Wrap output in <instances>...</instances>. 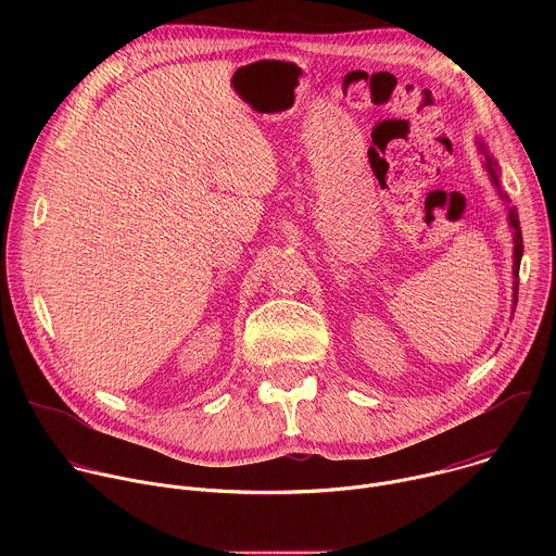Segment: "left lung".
I'll return each instance as SVG.
<instances>
[{
	"label": "left lung",
	"instance_id": "obj_1",
	"mask_svg": "<svg viewBox=\"0 0 556 556\" xmlns=\"http://www.w3.org/2000/svg\"><path fill=\"white\" fill-rule=\"evenodd\" d=\"M480 151L486 155V169H489V176H491V180H493V185L500 189V178H497V163L493 161L491 157V153H489V149L480 142ZM500 195H502V191H500ZM502 198H508V195H502ZM508 222H510V226H513V230H515V249H513V257H515V262H513V277H515V301H517V290H519V264H521V255H523V240H521V228H519V215H517V208H508Z\"/></svg>",
	"mask_w": 556,
	"mask_h": 556
}]
</instances>
